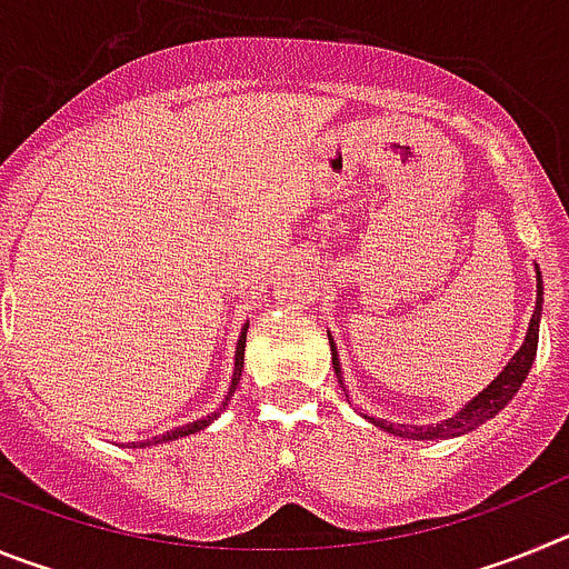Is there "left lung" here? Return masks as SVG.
<instances>
[{"label":"left lung","instance_id":"8db88e82","mask_svg":"<svg viewBox=\"0 0 569 569\" xmlns=\"http://www.w3.org/2000/svg\"><path fill=\"white\" fill-rule=\"evenodd\" d=\"M541 301H545V281H541V270L536 268V310H532L530 328H527L525 341L512 353V359L507 361L505 370H501L490 385L481 390L479 396H472L467 405H461L450 419L439 421V425H396V421L387 419H373V416H365L367 421H373L379 430L385 433H393L399 439H413V441H430V439H456V436H465L470 430H476L479 425L490 421L492 416H499L507 405L512 401V396L519 393V387L525 385L527 373H530L532 361H536V350H539V321H541ZM330 336V333H328ZM330 356H333V370L336 379H339L341 390H345V373H341L339 350H336V341L330 336Z\"/></svg>","mask_w":569,"mask_h":569}]
</instances>
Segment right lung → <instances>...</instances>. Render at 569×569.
I'll return each mask as SVG.
<instances>
[{
    "label": "right lung",
    "instance_id": "obj_1",
    "mask_svg": "<svg viewBox=\"0 0 569 569\" xmlns=\"http://www.w3.org/2000/svg\"><path fill=\"white\" fill-rule=\"evenodd\" d=\"M244 341H248V325L241 328L239 333V341H236V359H233V379H230V387H228V396H224V401L219 405V410H213L210 416H204V419H196L190 421V425H182V427H173V430H168V433L162 436H153V439L148 441H133L130 447H153V445H164V441H176V439H184V436H193L199 433V430H204V427L210 425V421H216L219 416H222V410L228 407L230 396L236 393V385H239L241 379V367H244Z\"/></svg>",
    "mask_w": 569,
    "mask_h": 569
}]
</instances>
